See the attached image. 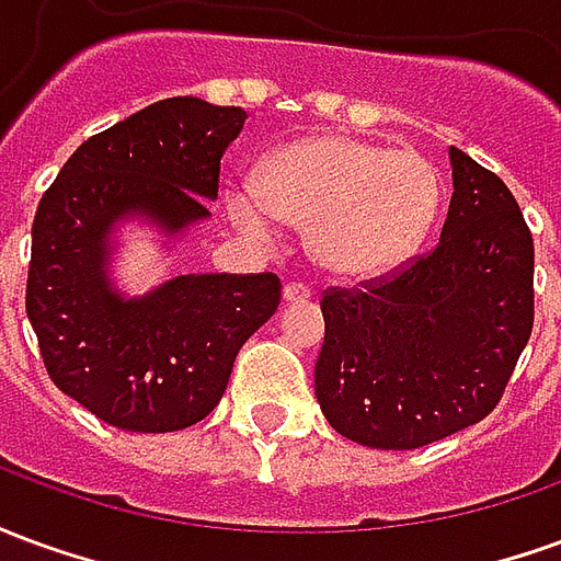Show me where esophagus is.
<instances>
[{
    "label": "esophagus",
    "instance_id": "esophagus-1",
    "mask_svg": "<svg viewBox=\"0 0 561 561\" xmlns=\"http://www.w3.org/2000/svg\"><path fill=\"white\" fill-rule=\"evenodd\" d=\"M282 297H285L288 304H300V300H309V297H312V288L304 285V282H288V285H285V291H282Z\"/></svg>",
    "mask_w": 561,
    "mask_h": 561
}]
</instances>
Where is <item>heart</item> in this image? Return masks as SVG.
I'll return each instance as SVG.
<instances>
[{
  "label": "heart",
  "mask_w": 561,
  "mask_h": 561,
  "mask_svg": "<svg viewBox=\"0 0 561 561\" xmlns=\"http://www.w3.org/2000/svg\"><path fill=\"white\" fill-rule=\"evenodd\" d=\"M237 231L261 245L279 240L282 219L309 225L324 267L376 276L421 243L438 207V176L412 149L352 138H309L273 152L255 180L225 195Z\"/></svg>",
  "instance_id": "b5f03b06"
}]
</instances>
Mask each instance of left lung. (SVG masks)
Returning a JSON list of instances; mask_svg holds the SVG:
<instances>
[{"label": "left lung", "mask_w": 561, "mask_h": 561, "mask_svg": "<svg viewBox=\"0 0 561 561\" xmlns=\"http://www.w3.org/2000/svg\"><path fill=\"white\" fill-rule=\"evenodd\" d=\"M450 168L433 252L321 297L316 397L357 445L412 450L483 421L531 336L535 245L519 204L462 149Z\"/></svg>", "instance_id": "1"}]
</instances>
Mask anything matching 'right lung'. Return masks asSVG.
<instances>
[{
  "label": "right lung",
  "instance_id": "right-lung-1",
  "mask_svg": "<svg viewBox=\"0 0 561 561\" xmlns=\"http://www.w3.org/2000/svg\"><path fill=\"white\" fill-rule=\"evenodd\" d=\"M243 107L164 99L83 140L32 221L26 316L56 388L128 433L204 421L237 352L282 297L273 273H188L144 297L107 279L116 221L144 216L168 237L209 219Z\"/></svg>",
  "mask_w": 561,
  "mask_h": 561
}]
</instances>
